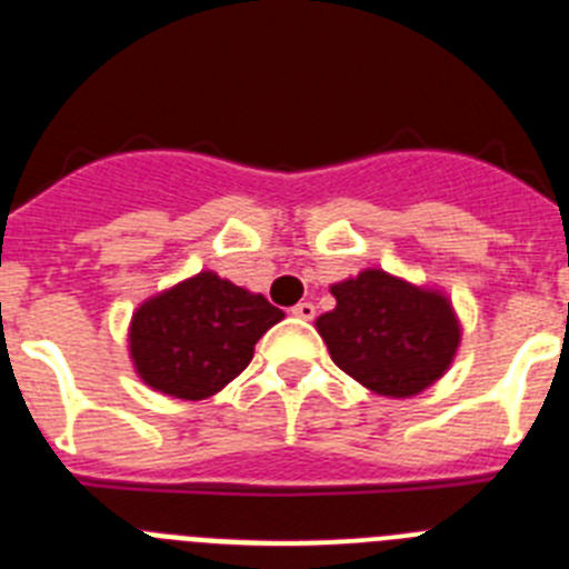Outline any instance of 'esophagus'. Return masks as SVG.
<instances>
[{
    "instance_id": "obj_1",
    "label": "esophagus",
    "mask_w": 569,
    "mask_h": 569,
    "mask_svg": "<svg viewBox=\"0 0 569 569\" xmlns=\"http://www.w3.org/2000/svg\"><path fill=\"white\" fill-rule=\"evenodd\" d=\"M290 313L299 316V319H305V321H310V319H313V316H316L313 301H299V305H296V308L290 310Z\"/></svg>"
}]
</instances>
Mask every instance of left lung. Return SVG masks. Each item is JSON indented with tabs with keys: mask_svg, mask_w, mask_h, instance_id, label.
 I'll list each match as a JSON object with an SVG mask.
<instances>
[{
	"mask_svg": "<svg viewBox=\"0 0 569 569\" xmlns=\"http://www.w3.org/2000/svg\"><path fill=\"white\" fill-rule=\"evenodd\" d=\"M336 308L316 319L330 359L379 396L410 399L450 370L461 345L453 301L379 268L336 281Z\"/></svg>",
	"mask_w": 569,
	"mask_h": 569,
	"instance_id": "8db88e82",
	"label": "left lung"
}]
</instances>
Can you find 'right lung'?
Segmentation results:
<instances>
[{
	"label": "right lung",
	"instance_id": "add662e5",
	"mask_svg": "<svg viewBox=\"0 0 569 569\" xmlns=\"http://www.w3.org/2000/svg\"><path fill=\"white\" fill-rule=\"evenodd\" d=\"M281 319L261 293L202 270L136 308L130 361L150 390L202 401L250 365L256 341Z\"/></svg>",
	"mask_w": 569,
	"mask_h": 569
}]
</instances>
